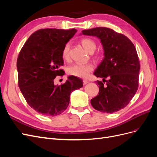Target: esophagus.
I'll list each match as a JSON object with an SVG mask.
<instances>
[{
    "label": "esophagus",
    "instance_id": "1",
    "mask_svg": "<svg viewBox=\"0 0 157 157\" xmlns=\"http://www.w3.org/2000/svg\"><path fill=\"white\" fill-rule=\"evenodd\" d=\"M88 83V81L87 80H83V84H86Z\"/></svg>",
    "mask_w": 157,
    "mask_h": 157
}]
</instances>
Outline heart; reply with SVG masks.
<instances>
[{
    "instance_id": "obj_1",
    "label": "heart",
    "mask_w": 157,
    "mask_h": 157,
    "mask_svg": "<svg viewBox=\"0 0 157 157\" xmlns=\"http://www.w3.org/2000/svg\"><path fill=\"white\" fill-rule=\"evenodd\" d=\"M81 44L84 48L89 53H93L96 48L95 41L90 38H84L81 40ZM70 44H65L62 50V58L67 60L69 58ZM93 65L90 63L87 64H73L67 67V73L68 75L79 78L87 77L90 73L93 71Z\"/></svg>"
}]
</instances>
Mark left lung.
Instances as JSON below:
<instances>
[{
	"label": "left lung",
	"mask_w": 157,
	"mask_h": 157,
	"mask_svg": "<svg viewBox=\"0 0 157 157\" xmlns=\"http://www.w3.org/2000/svg\"><path fill=\"white\" fill-rule=\"evenodd\" d=\"M82 33L100 39L104 50V58L94 73L103 81H97L99 93L91 99V105L102 113L120 111L138 88L140 64L135 46L125 35L109 28L96 27Z\"/></svg>",
	"instance_id": "8db88e82"
}]
</instances>
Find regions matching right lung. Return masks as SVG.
Instances as JSON below:
<instances>
[{
	"label": "right lung",
	"mask_w": 157,
	"mask_h": 157,
	"mask_svg": "<svg viewBox=\"0 0 157 157\" xmlns=\"http://www.w3.org/2000/svg\"><path fill=\"white\" fill-rule=\"evenodd\" d=\"M77 31L42 29L25 42L17 59L18 86L29 106L45 116H56L67 108L70 94L82 87V80L68 77L56 86L54 80L64 75L62 50Z\"/></svg>",
	"instance_id": "obj_1"
}]
</instances>
